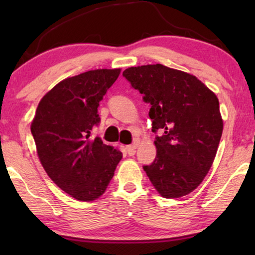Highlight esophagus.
I'll return each mask as SVG.
<instances>
[{"label": "esophagus", "instance_id": "1", "mask_svg": "<svg viewBox=\"0 0 255 255\" xmlns=\"http://www.w3.org/2000/svg\"><path fill=\"white\" fill-rule=\"evenodd\" d=\"M135 148H137V144H132L127 146V153L128 155H134Z\"/></svg>", "mask_w": 255, "mask_h": 255}]
</instances>
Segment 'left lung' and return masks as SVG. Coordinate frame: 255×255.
Masks as SVG:
<instances>
[{
	"instance_id": "1",
	"label": "left lung",
	"mask_w": 255,
	"mask_h": 255,
	"mask_svg": "<svg viewBox=\"0 0 255 255\" xmlns=\"http://www.w3.org/2000/svg\"><path fill=\"white\" fill-rule=\"evenodd\" d=\"M123 76L151 104L156 156L142 168L165 198L186 196L211 168L223 132L217 96L196 76L161 64L130 67Z\"/></svg>"
}]
</instances>
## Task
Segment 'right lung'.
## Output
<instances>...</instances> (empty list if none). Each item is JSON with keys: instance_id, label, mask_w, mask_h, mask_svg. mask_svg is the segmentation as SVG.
I'll use <instances>...</instances> for the list:
<instances>
[{"instance_id": "right-lung-1", "label": "right lung", "mask_w": 255, "mask_h": 255, "mask_svg": "<svg viewBox=\"0 0 255 255\" xmlns=\"http://www.w3.org/2000/svg\"><path fill=\"white\" fill-rule=\"evenodd\" d=\"M120 73L95 69L62 80L40 100L31 123L45 172L78 201L99 198L123 156L101 138H90L100 123L97 108Z\"/></svg>"}]
</instances>
